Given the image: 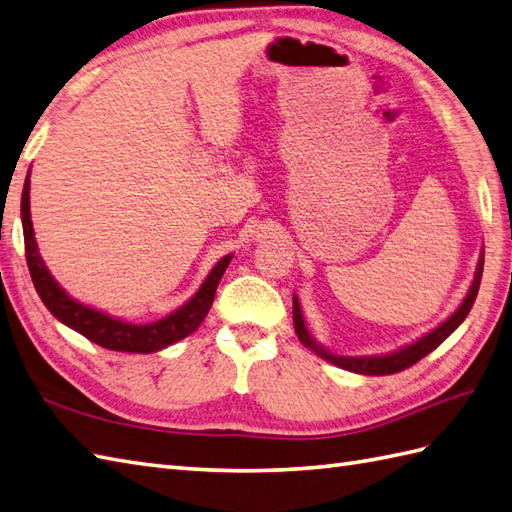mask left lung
I'll use <instances>...</instances> for the list:
<instances>
[{
	"label": "left lung",
	"instance_id": "8db88e82",
	"mask_svg": "<svg viewBox=\"0 0 512 512\" xmlns=\"http://www.w3.org/2000/svg\"><path fill=\"white\" fill-rule=\"evenodd\" d=\"M482 268H484V255L478 261V272H475V279L471 283V290L467 294V299L462 301V305L458 310L451 314L443 325H438L430 334L423 336L421 340L408 344V347H403L395 353L390 355H375V358H344V355H334L325 351L320 344H316L310 336V331H307L305 323H303V314H301V307H299V299L294 296V329H296V336L305 344V347H310L314 353H318L320 358H325L327 362L336 364L344 371H353V373H360V375H392V373H399L403 368H410L412 364H417L419 360H423L427 353H432L438 344H441L445 338H449L454 334V329L462 323V320L467 318V314L471 312L475 296H478L480 290V279H482Z\"/></svg>",
	"mask_w": 512,
	"mask_h": 512
}]
</instances>
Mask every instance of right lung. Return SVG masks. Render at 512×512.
<instances>
[{
  "label": "right lung",
  "instance_id": "1",
  "mask_svg": "<svg viewBox=\"0 0 512 512\" xmlns=\"http://www.w3.org/2000/svg\"><path fill=\"white\" fill-rule=\"evenodd\" d=\"M21 222H23V242H26V261H28L30 277L47 310H50L67 327L76 329L78 334L111 351L154 353L159 349L170 347V344L178 340L187 338L192 331L200 327L207 312L211 310L218 283L231 261V255L222 257L216 264V268L209 272V277L205 279V283H202V288L194 294V299H189L181 310H176L174 314L157 320V323L130 325V323H124V320L106 316L98 310H91V307L74 301L69 294H65L61 285L52 279L50 272H47L43 259L37 251V242H34V231H32V220H30V176L26 178V185H23V194H21Z\"/></svg>",
  "mask_w": 512,
  "mask_h": 512
}]
</instances>
